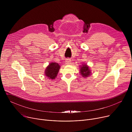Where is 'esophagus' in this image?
<instances>
[{"label": "esophagus", "instance_id": "34e87169", "mask_svg": "<svg viewBox=\"0 0 132 132\" xmlns=\"http://www.w3.org/2000/svg\"><path fill=\"white\" fill-rule=\"evenodd\" d=\"M66 64H70L71 63V60L70 59H67L65 61Z\"/></svg>", "mask_w": 132, "mask_h": 132}]
</instances>
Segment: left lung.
Wrapping results in <instances>:
<instances>
[{"label":"left lung","instance_id":"1","mask_svg":"<svg viewBox=\"0 0 132 132\" xmlns=\"http://www.w3.org/2000/svg\"><path fill=\"white\" fill-rule=\"evenodd\" d=\"M80 71L81 75L84 77H88L91 73V71L89 69V67L86 64H85L84 65H82V66L81 67Z\"/></svg>","mask_w":132,"mask_h":132}]
</instances>
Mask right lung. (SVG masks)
<instances>
[{"mask_svg":"<svg viewBox=\"0 0 132 132\" xmlns=\"http://www.w3.org/2000/svg\"><path fill=\"white\" fill-rule=\"evenodd\" d=\"M60 66L59 64L56 63H51L46 68L45 76L49 78V79H55L57 76L59 72Z\"/></svg>","mask_w":132,"mask_h":132,"instance_id":"add662e5","label":"right lung"}]
</instances>
